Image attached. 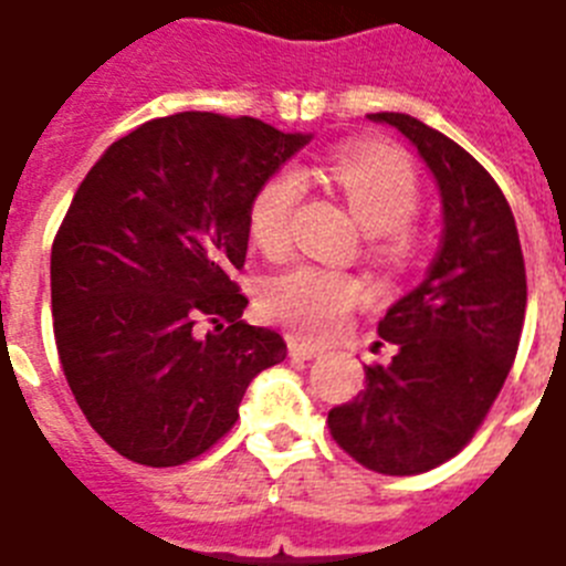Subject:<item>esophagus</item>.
<instances>
[{"mask_svg":"<svg viewBox=\"0 0 566 566\" xmlns=\"http://www.w3.org/2000/svg\"><path fill=\"white\" fill-rule=\"evenodd\" d=\"M289 353H292L294 358H317L324 356V347H321V344H312V340L289 338Z\"/></svg>","mask_w":566,"mask_h":566,"instance_id":"1","label":"esophagus"}]
</instances>
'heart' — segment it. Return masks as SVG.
Returning a JSON list of instances; mask_svg holds the SVG:
<instances>
[{"label":"heart","instance_id":"obj_1","mask_svg":"<svg viewBox=\"0 0 566 566\" xmlns=\"http://www.w3.org/2000/svg\"><path fill=\"white\" fill-rule=\"evenodd\" d=\"M326 172L347 199L349 213L370 237H381L387 256L405 254V231L417 217L422 188L413 167L396 153L364 144H344L326 158ZM301 172L286 167L260 185L251 199V237L265 254H283L289 245L294 205L301 202ZM265 310L310 335H333L361 301V286L321 265H292L274 274L263 292Z\"/></svg>","mask_w":566,"mask_h":566}]
</instances>
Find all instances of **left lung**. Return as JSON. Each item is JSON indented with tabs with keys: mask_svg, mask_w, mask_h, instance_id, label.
Returning a JSON list of instances; mask_svg holds the SVG:
<instances>
[{
	"mask_svg": "<svg viewBox=\"0 0 566 566\" xmlns=\"http://www.w3.org/2000/svg\"><path fill=\"white\" fill-rule=\"evenodd\" d=\"M367 118L405 135L431 170L442 240L422 283L378 321L394 361L364 367L367 387L326 422L364 469L408 478L451 460L501 394L524 329L526 272L506 196L460 144L401 112Z\"/></svg>",
	"mask_w": 566,
	"mask_h": 566,
	"instance_id": "1",
	"label": "left lung"
}]
</instances>
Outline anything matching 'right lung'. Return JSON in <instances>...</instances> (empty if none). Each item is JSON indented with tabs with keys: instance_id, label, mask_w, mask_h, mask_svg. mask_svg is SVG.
I'll return each mask as SVG.
<instances>
[{
	"instance_id": "1",
	"label": "right lung",
	"mask_w": 566,
	"mask_h": 566,
	"mask_svg": "<svg viewBox=\"0 0 566 566\" xmlns=\"http://www.w3.org/2000/svg\"><path fill=\"white\" fill-rule=\"evenodd\" d=\"M312 142L256 118L179 112L126 133L74 193L51 249V312L74 399L120 457L181 465L231 431L254 376L286 358L233 272L249 208Z\"/></svg>"
}]
</instances>
